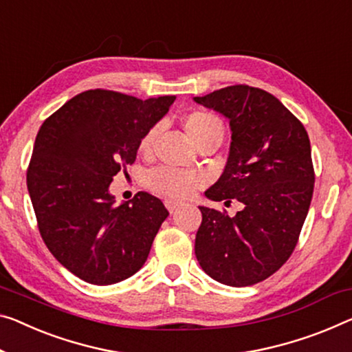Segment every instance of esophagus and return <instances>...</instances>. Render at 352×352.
Masks as SVG:
<instances>
[{
  "mask_svg": "<svg viewBox=\"0 0 352 352\" xmlns=\"http://www.w3.org/2000/svg\"><path fill=\"white\" fill-rule=\"evenodd\" d=\"M165 206H166V209H168L170 212L173 214V212H175V210L177 209V206H179V203L171 201V199H166V201H165Z\"/></svg>",
  "mask_w": 352,
  "mask_h": 352,
  "instance_id": "34e87169",
  "label": "esophagus"
}]
</instances>
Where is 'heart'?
<instances>
[{
	"mask_svg": "<svg viewBox=\"0 0 352 352\" xmlns=\"http://www.w3.org/2000/svg\"><path fill=\"white\" fill-rule=\"evenodd\" d=\"M184 129L188 138L192 140L193 144L197 146L203 140L220 137L223 138V124L217 116L209 111H192L184 118ZM157 137V129L153 127L144 133V137L140 142V153L148 154L153 149V144ZM146 184L149 190L165 197L168 199H186L197 190L203 184V176L198 173L182 171L168 168V166H159L148 173L146 176Z\"/></svg>",
	"mask_w": 352,
	"mask_h": 352,
	"instance_id": "b5f03b06",
	"label": "heart"
}]
</instances>
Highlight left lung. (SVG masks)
<instances>
[{
	"label": "left lung",
	"mask_w": 352,
	"mask_h": 352,
	"mask_svg": "<svg viewBox=\"0 0 352 352\" xmlns=\"http://www.w3.org/2000/svg\"><path fill=\"white\" fill-rule=\"evenodd\" d=\"M193 100L228 118L231 129L228 162L204 195L242 203L234 217L199 206L195 255L220 283H259L288 261L299 239L315 186L310 140L293 113L259 88L226 86Z\"/></svg>",
	"instance_id": "left-lung-1"
}]
</instances>
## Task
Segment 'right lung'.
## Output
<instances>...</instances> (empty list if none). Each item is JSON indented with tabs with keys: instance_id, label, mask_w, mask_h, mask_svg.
Wrapping results in <instances>:
<instances>
[{
	"instance_id": "obj_1",
	"label": "right lung",
	"mask_w": 352,
	"mask_h": 352,
	"mask_svg": "<svg viewBox=\"0 0 352 352\" xmlns=\"http://www.w3.org/2000/svg\"><path fill=\"white\" fill-rule=\"evenodd\" d=\"M175 99L89 89L39 129L26 171L37 226L52 255L85 282H122L148 259L168 210L146 192L116 206L110 184Z\"/></svg>"
}]
</instances>
